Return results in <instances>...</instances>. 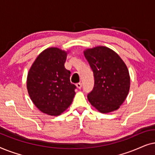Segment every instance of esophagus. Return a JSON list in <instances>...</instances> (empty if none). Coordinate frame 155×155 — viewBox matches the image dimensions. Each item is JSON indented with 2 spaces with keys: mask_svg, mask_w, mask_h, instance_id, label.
Wrapping results in <instances>:
<instances>
[{
  "mask_svg": "<svg viewBox=\"0 0 155 155\" xmlns=\"http://www.w3.org/2000/svg\"><path fill=\"white\" fill-rule=\"evenodd\" d=\"M76 86H77V87L78 89H81V87H82V83H81V82H78V83L76 84Z\"/></svg>",
  "mask_w": 155,
  "mask_h": 155,
  "instance_id": "esophagus-1",
  "label": "esophagus"
}]
</instances>
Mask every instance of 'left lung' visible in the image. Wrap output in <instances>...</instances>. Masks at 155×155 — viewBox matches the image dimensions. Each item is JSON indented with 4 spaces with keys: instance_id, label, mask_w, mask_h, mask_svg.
Segmentation results:
<instances>
[{
    "instance_id": "left-lung-1",
    "label": "left lung",
    "mask_w": 155,
    "mask_h": 155,
    "mask_svg": "<svg viewBox=\"0 0 155 155\" xmlns=\"http://www.w3.org/2000/svg\"><path fill=\"white\" fill-rule=\"evenodd\" d=\"M94 77V85L87 95L90 103L99 112L117 110L130 90V75L121 58L111 48L97 46L84 51Z\"/></svg>"
}]
</instances>
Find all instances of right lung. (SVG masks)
<instances>
[{"label":"right lung","instance_id":"obj_1","mask_svg":"<svg viewBox=\"0 0 155 155\" xmlns=\"http://www.w3.org/2000/svg\"><path fill=\"white\" fill-rule=\"evenodd\" d=\"M68 53L56 47L43 51L29 69L27 78L29 95L44 114L58 116L75 97L76 86L70 80L71 71L64 64Z\"/></svg>","mask_w":155,"mask_h":155}]
</instances>
